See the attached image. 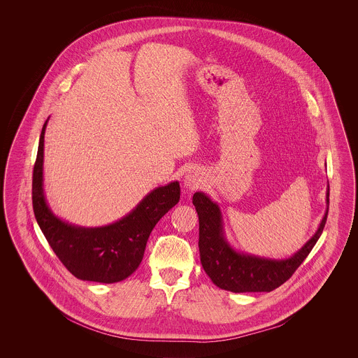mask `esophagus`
<instances>
[{
	"label": "esophagus",
	"mask_w": 358,
	"mask_h": 358,
	"mask_svg": "<svg viewBox=\"0 0 358 358\" xmlns=\"http://www.w3.org/2000/svg\"><path fill=\"white\" fill-rule=\"evenodd\" d=\"M201 182H203V177H201V174L197 171H189L187 176H185V178H184L185 187H187V189H190V190L197 189V187L201 185Z\"/></svg>",
	"instance_id": "34e87169"
}]
</instances>
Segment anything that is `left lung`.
Segmentation results:
<instances>
[{"mask_svg":"<svg viewBox=\"0 0 358 358\" xmlns=\"http://www.w3.org/2000/svg\"><path fill=\"white\" fill-rule=\"evenodd\" d=\"M329 209V190L326 193ZM193 205L199 215V248L205 273L222 289L232 292H270L289 280L303 263L322 235L327 210L318 231L306 244L289 259H267L235 251L222 229L220 208L203 192L193 194Z\"/></svg>","mask_w":358,"mask_h":358,"instance_id":"obj_1","label":"left lung"}]
</instances>
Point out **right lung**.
<instances>
[{
    "instance_id": "1",
    "label": "right lung",
    "mask_w": 358,
    "mask_h": 358,
    "mask_svg": "<svg viewBox=\"0 0 358 358\" xmlns=\"http://www.w3.org/2000/svg\"><path fill=\"white\" fill-rule=\"evenodd\" d=\"M45 120L34 162L32 203L34 217L53 252L73 276L82 280L115 283L136 271L155 224L180 201V184L155 187L118 222L85 228L60 220L52 213L43 189Z\"/></svg>"
}]
</instances>
